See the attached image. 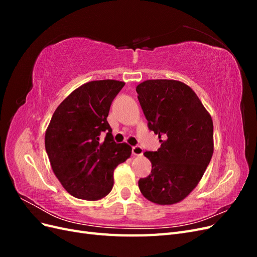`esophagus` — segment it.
<instances>
[{
  "label": "esophagus",
  "mask_w": 257,
  "mask_h": 257,
  "mask_svg": "<svg viewBox=\"0 0 257 257\" xmlns=\"http://www.w3.org/2000/svg\"><path fill=\"white\" fill-rule=\"evenodd\" d=\"M132 153H133L134 155H137V157H141V155H143L144 153V149L141 147V146H134L132 147Z\"/></svg>",
  "instance_id": "1"
}]
</instances>
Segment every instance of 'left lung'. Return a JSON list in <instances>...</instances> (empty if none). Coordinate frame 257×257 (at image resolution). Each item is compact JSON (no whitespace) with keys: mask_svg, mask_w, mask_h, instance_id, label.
Wrapping results in <instances>:
<instances>
[{"mask_svg":"<svg viewBox=\"0 0 257 257\" xmlns=\"http://www.w3.org/2000/svg\"><path fill=\"white\" fill-rule=\"evenodd\" d=\"M136 92L148 127L161 143L157 151L144 153L152 169L139 179V190L152 203L176 204L194 190L212 158V119L183 82L147 80Z\"/></svg>","mask_w":257,"mask_h":257,"instance_id":"1","label":"left lung"}]
</instances>
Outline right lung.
I'll return each instance as SVG.
<instances>
[{"label": "right lung", "instance_id": "1", "mask_svg": "<svg viewBox=\"0 0 257 257\" xmlns=\"http://www.w3.org/2000/svg\"><path fill=\"white\" fill-rule=\"evenodd\" d=\"M123 87L124 82L109 79L84 83L58 106L46 131L53 173L76 198L105 197L112 189L113 170L131 157L132 148L113 141L107 121Z\"/></svg>", "mask_w": 257, "mask_h": 257}]
</instances>
